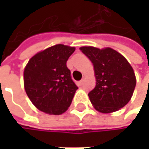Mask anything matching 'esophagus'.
Masks as SVG:
<instances>
[{"label": "esophagus", "instance_id": "obj_1", "mask_svg": "<svg viewBox=\"0 0 149 149\" xmlns=\"http://www.w3.org/2000/svg\"><path fill=\"white\" fill-rule=\"evenodd\" d=\"M84 78H83L82 80H80L79 82H77V84H78L79 86H81V85H83V84H84Z\"/></svg>", "mask_w": 149, "mask_h": 149}]
</instances>
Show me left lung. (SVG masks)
Here are the masks:
<instances>
[{"mask_svg":"<svg viewBox=\"0 0 149 149\" xmlns=\"http://www.w3.org/2000/svg\"><path fill=\"white\" fill-rule=\"evenodd\" d=\"M94 66L96 86L88 96L94 108L101 113L119 110L130 102L136 84L134 70L118 52L107 47L79 48Z\"/></svg>","mask_w":149,"mask_h":149,"instance_id":"1","label":"left lung"}]
</instances>
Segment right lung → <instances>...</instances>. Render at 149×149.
I'll return each mask as SVG.
<instances>
[{"mask_svg": "<svg viewBox=\"0 0 149 149\" xmlns=\"http://www.w3.org/2000/svg\"><path fill=\"white\" fill-rule=\"evenodd\" d=\"M75 47L55 45L30 58L24 70V87L31 102L50 115H61L72 104L78 89L66 61Z\"/></svg>", "mask_w": 149, "mask_h": 149, "instance_id": "1", "label": "right lung"}]
</instances>
